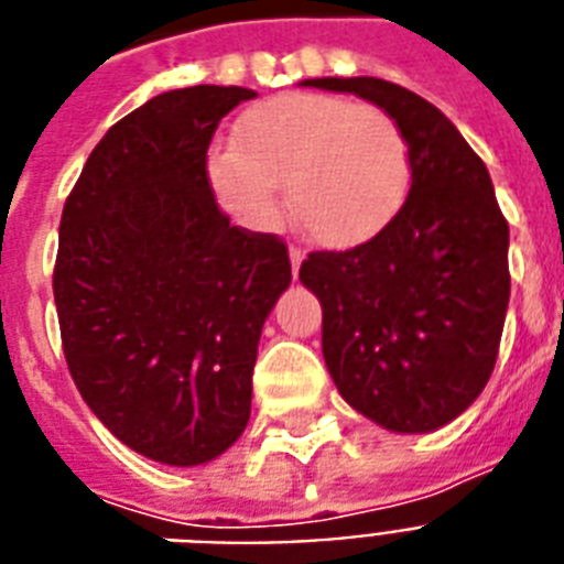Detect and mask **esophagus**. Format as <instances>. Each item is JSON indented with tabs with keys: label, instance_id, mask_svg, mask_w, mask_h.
<instances>
[{
	"label": "esophagus",
	"instance_id": "34e87169",
	"mask_svg": "<svg viewBox=\"0 0 564 564\" xmlns=\"http://www.w3.org/2000/svg\"><path fill=\"white\" fill-rule=\"evenodd\" d=\"M288 259H291V273H294V279H296V273H300V264H303V259H305V252L300 250V247H291V250H288Z\"/></svg>",
	"mask_w": 564,
	"mask_h": 564
}]
</instances>
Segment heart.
<instances>
[{"instance_id": "1", "label": "heart", "mask_w": 564, "mask_h": 564, "mask_svg": "<svg viewBox=\"0 0 564 564\" xmlns=\"http://www.w3.org/2000/svg\"><path fill=\"white\" fill-rule=\"evenodd\" d=\"M205 167L223 208L252 232L282 223L288 184L296 217L332 250L379 238L412 187V155L394 117L314 90L247 108L235 143H217Z\"/></svg>"}]
</instances>
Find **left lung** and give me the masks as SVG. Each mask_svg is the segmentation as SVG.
Masks as SVG:
<instances>
[{"mask_svg": "<svg viewBox=\"0 0 564 564\" xmlns=\"http://www.w3.org/2000/svg\"><path fill=\"white\" fill-rule=\"evenodd\" d=\"M356 94L403 129L412 187L386 232L312 252L300 282L321 300L323 359L338 394L382 430L421 435L486 388L509 308V223L486 164L423 96L373 76L305 78Z\"/></svg>", "mask_w": 564, "mask_h": 564, "instance_id": "obj_1", "label": "left lung"}]
</instances>
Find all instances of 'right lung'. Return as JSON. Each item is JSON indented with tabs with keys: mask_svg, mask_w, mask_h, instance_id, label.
I'll return each instance as SVG.
<instances>
[{
	"mask_svg": "<svg viewBox=\"0 0 564 564\" xmlns=\"http://www.w3.org/2000/svg\"><path fill=\"white\" fill-rule=\"evenodd\" d=\"M250 87L164 90L90 152L61 214L55 305L78 394L126 447L194 468L250 421L261 329L291 285L285 243L229 226L205 173Z\"/></svg>",
	"mask_w": 564,
	"mask_h": 564,
	"instance_id": "1",
	"label": "right lung"
}]
</instances>
